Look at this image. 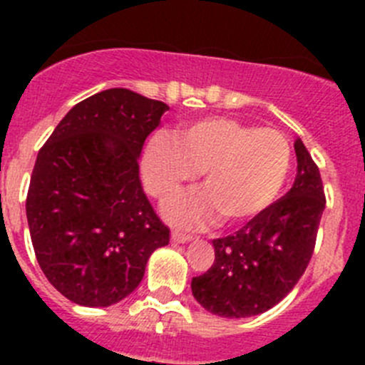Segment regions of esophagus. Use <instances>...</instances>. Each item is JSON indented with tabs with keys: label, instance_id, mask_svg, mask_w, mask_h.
Instances as JSON below:
<instances>
[{
	"label": "esophagus",
	"instance_id": "esophagus-1",
	"mask_svg": "<svg viewBox=\"0 0 365 365\" xmlns=\"http://www.w3.org/2000/svg\"><path fill=\"white\" fill-rule=\"evenodd\" d=\"M192 240V237L190 235H185V233H180V231H173L171 233V242H175V244H187V242Z\"/></svg>",
	"mask_w": 365,
	"mask_h": 365
}]
</instances>
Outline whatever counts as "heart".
<instances>
[{
  "mask_svg": "<svg viewBox=\"0 0 365 365\" xmlns=\"http://www.w3.org/2000/svg\"><path fill=\"white\" fill-rule=\"evenodd\" d=\"M292 162V145L275 128L212 116L183 125L173 138L150 139L143 176L150 192L165 200L203 173L206 190L165 205L171 222L203 227L220 215L237 224L263 213L286 185Z\"/></svg>",
  "mask_w": 365,
  "mask_h": 365,
  "instance_id": "heart-1",
  "label": "heart"
}]
</instances>
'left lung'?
I'll return each mask as SVG.
<instances>
[{
    "label": "left lung",
    "mask_w": 365,
    "mask_h": 365,
    "mask_svg": "<svg viewBox=\"0 0 365 365\" xmlns=\"http://www.w3.org/2000/svg\"><path fill=\"white\" fill-rule=\"evenodd\" d=\"M297 176L286 196L235 235L213 240L215 261L192 277V295L208 312L249 318L277 305L304 275L325 210L322 176L300 138Z\"/></svg>",
    "instance_id": "obj_1"
}]
</instances>
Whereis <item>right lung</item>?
I'll return each mask as SVG.
<instances>
[{"label":"right lung","instance_id":"add662e5","mask_svg":"<svg viewBox=\"0 0 365 365\" xmlns=\"http://www.w3.org/2000/svg\"><path fill=\"white\" fill-rule=\"evenodd\" d=\"M168 109L104 90L73 106L36 155L26 197L31 244L47 281L73 304L123 300L169 244L139 180L143 145Z\"/></svg>","mask_w":365,"mask_h":365}]
</instances>
